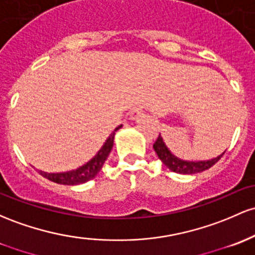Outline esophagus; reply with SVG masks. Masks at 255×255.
Instances as JSON below:
<instances>
[{
  "label": "esophagus",
  "instance_id": "34e87169",
  "mask_svg": "<svg viewBox=\"0 0 255 255\" xmlns=\"http://www.w3.org/2000/svg\"><path fill=\"white\" fill-rule=\"evenodd\" d=\"M144 110H142V106H136L130 111V120H136L138 117H140Z\"/></svg>",
  "mask_w": 255,
  "mask_h": 255
}]
</instances>
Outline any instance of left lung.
Instances as JSON below:
<instances>
[{
  "mask_svg": "<svg viewBox=\"0 0 255 255\" xmlns=\"http://www.w3.org/2000/svg\"><path fill=\"white\" fill-rule=\"evenodd\" d=\"M153 150L156 151L158 158L163 162L167 168L172 170V172L179 173V174H196V173L203 172V170L214 166L225 153V151H224L222 155H219L218 157L207 159V161H185V159L179 158L170 152L166 142L163 141L161 134H159L157 140L153 144Z\"/></svg>",
  "mask_w": 255,
  "mask_h": 255,
  "instance_id": "left-lung-1",
  "label": "left lung"
}]
</instances>
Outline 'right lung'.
Instances as JSON below:
<instances>
[{"label": "right lung", "instance_id": "right-lung-1", "mask_svg": "<svg viewBox=\"0 0 255 255\" xmlns=\"http://www.w3.org/2000/svg\"><path fill=\"white\" fill-rule=\"evenodd\" d=\"M122 127L119 126L113 133L109 135V138L106 139L104 145L102 146V149L97 152V155L93 158L89 159L87 163L83 166L78 167L77 169L69 170V172H61V173H47L38 170V173L42 177L47 178L50 181H54L57 184H61V185H80V184H85L87 181L92 180L97 177L98 173L102 169L103 164L105 163L106 158H108L109 153L111 152L114 146V139H115V133Z\"/></svg>", "mask_w": 255, "mask_h": 255}]
</instances>
